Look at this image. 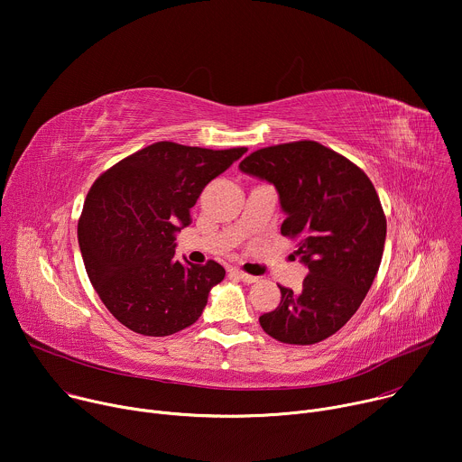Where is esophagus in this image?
I'll use <instances>...</instances> for the list:
<instances>
[{
    "label": "esophagus",
    "instance_id": "esophagus-1",
    "mask_svg": "<svg viewBox=\"0 0 462 462\" xmlns=\"http://www.w3.org/2000/svg\"><path fill=\"white\" fill-rule=\"evenodd\" d=\"M229 273H231L233 277H236L238 281L245 282V284H251V282H254V281H257V277H253V275H247V273H244V272H240V270H236V268H231V270H229Z\"/></svg>",
    "mask_w": 462,
    "mask_h": 462
}]
</instances>
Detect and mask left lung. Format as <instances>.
I'll list each match as a JSON object with an SVG mask.
<instances>
[{
  "mask_svg": "<svg viewBox=\"0 0 462 462\" xmlns=\"http://www.w3.org/2000/svg\"><path fill=\"white\" fill-rule=\"evenodd\" d=\"M238 169L277 189L281 233L309 270L299 291L279 286L281 302L261 327L290 345L330 337L360 309L382 263L387 222L374 185L316 141L261 148Z\"/></svg>",
  "mask_w": 462,
  "mask_h": 462,
  "instance_id": "1",
  "label": "left lung"
}]
</instances>
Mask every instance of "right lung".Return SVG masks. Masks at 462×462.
<instances>
[{
	"mask_svg": "<svg viewBox=\"0 0 462 462\" xmlns=\"http://www.w3.org/2000/svg\"><path fill=\"white\" fill-rule=\"evenodd\" d=\"M245 153L153 143L102 174L79 220L88 277L112 316L143 336L176 334L201 316L226 270L180 263L176 233L201 190Z\"/></svg>",
	"mask_w": 462,
	"mask_h": 462,
	"instance_id": "add662e5",
	"label": "right lung"
}]
</instances>
